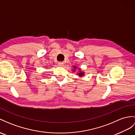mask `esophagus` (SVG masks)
<instances>
[{
    "instance_id": "esophagus-1",
    "label": "esophagus",
    "mask_w": 135,
    "mask_h": 135,
    "mask_svg": "<svg viewBox=\"0 0 135 135\" xmlns=\"http://www.w3.org/2000/svg\"><path fill=\"white\" fill-rule=\"evenodd\" d=\"M58 66H60V67H62L64 66V63H63V62H58Z\"/></svg>"
}]
</instances>
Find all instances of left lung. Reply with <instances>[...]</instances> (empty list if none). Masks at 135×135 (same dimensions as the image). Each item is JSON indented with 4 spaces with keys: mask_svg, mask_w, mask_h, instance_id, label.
Wrapping results in <instances>:
<instances>
[{
    "mask_svg": "<svg viewBox=\"0 0 135 135\" xmlns=\"http://www.w3.org/2000/svg\"><path fill=\"white\" fill-rule=\"evenodd\" d=\"M73 69H72V70H73V71L75 72V71H76V69H78V71H77V74H78L80 77L84 76V75H85V72L83 71H82V70H81L80 68H77V67L76 66H73Z\"/></svg>",
    "mask_w": 135,
    "mask_h": 135,
    "instance_id": "obj_1",
    "label": "left lung"
}]
</instances>
